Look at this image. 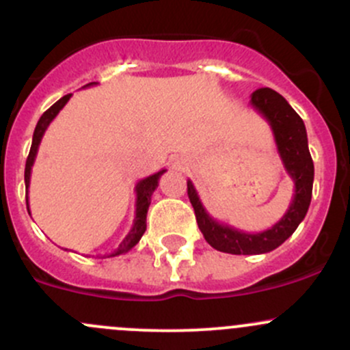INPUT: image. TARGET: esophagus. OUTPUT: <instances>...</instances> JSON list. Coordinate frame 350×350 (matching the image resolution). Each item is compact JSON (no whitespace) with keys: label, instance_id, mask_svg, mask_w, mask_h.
Masks as SVG:
<instances>
[{"label":"esophagus","instance_id":"esophagus-1","mask_svg":"<svg viewBox=\"0 0 350 350\" xmlns=\"http://www.w3.org/2000/svg\"><path fill=\"white\" fill-rule=\"evenodd\" d=\"M174 167H175V168H183V160H180V159L175 160V161H174Z\"/></svg>","mask_w":350,"mask_h":350}]
</instances>
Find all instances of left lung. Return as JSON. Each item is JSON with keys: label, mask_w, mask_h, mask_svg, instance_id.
<instances>
[{"label": "left lung", "mask_w": 350, "mask_h": 350, "mask_svg": "<svg viewBox=\"0 0 350 350\" xmlns=\"http://www.w3.org/2000/svg\"><path fill=\"white\" fill-rule=\"evenodd\" d=\"M250 105L264 116L272 129L277 152L285 172L294 182V198L284 217L275 225L258 234L237 230L210 217L191 180H187L190 204L193 206L198 228L205 240L215 250L234 255L267 254L282 245L306 217L314 183V161L309 152L306 125L294 108L284 96L270 88L255 90L250 96Z\"/></svg>", "instance_id": "left-lung-1"}]
</instances>
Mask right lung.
<instances>
[{
    "label": "right lung",
    "instance_id": "add662e5",
    "mask_svg": "<svg viewBox=\"0 0 350 350\" xmlns=\"http://www.w3.org/2000/svg\"><path fill=\"white\" fill-rule=\"evenodd\" d=\"M93 85H96V81L85 85L83 88H86V86H93ZM70 98H71V93H70V95H65L63 98H59L53 105V107H50L46 111H44L43 115H41L38 123H36L35 133H33L31 148H29V155H28V160H26V167H25V185H26V189H29V180H31V168H33V163H35L36 153H38V146L41 144V138H43L44 131H46L48 126H50V123L56 118V115L59 113V110H62V108L65 107L66 103H68ZM165 172H167V170H165V168H161L160 172H157V174H153L150 176H146V178L140 180V182L137 183V187H135V191H137V204H135V206H137V210H135V220H133V225H131V230L129 232V234H126L125 239L122 240V243L118 245V249L111 252L110 255H96V257L105 258V257H116V255L126 254V252L133 249V247L137 245L138 242H140L142 235H144L145 230H146V212H148L150 202H152V195H153V191H155L157 187H159L160 176L163 175ZM26 206H28V213H29L28 195H26Z\"/></svg>",
    "mask_w": 350,
    "mask_h": 350
}]
</instances>
